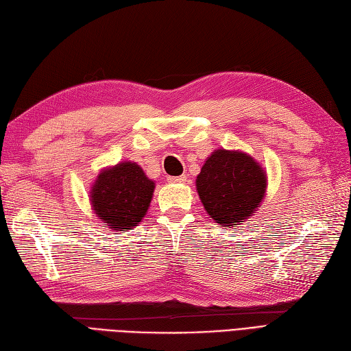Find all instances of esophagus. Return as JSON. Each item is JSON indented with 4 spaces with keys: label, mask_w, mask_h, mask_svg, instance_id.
Masks as SVG:
<instances>
[{
    "label": "esophagus",
    "mask_w": 351,
    "mask_h": 351,
    "mask_svg": "<svg viewBox=\"0 0 351 351\" xmlns=\"http://www.w3.org/2000/svg\"><path fill=\"white\" fill-rule=\"evenodd\" d=\"M186 180H188V178H186V176L168 177V182H169V183H176V184H183V183H186Z\"/></svg>",
    "instance_id": "obj_1"
}]
</instances>
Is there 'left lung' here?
<instances>
[{"mask_svg":"<svg viewBox=\"0 0 351 351\" xmlns=\"http://www.w3.org/2000/svg\"><path fill=\"white\" fill-rule=\"evenodd\" d=\"M195 186L208 216L231 228L260 208L267 192V174L251 154L217 149L206 159Z\"/></svg>","mask_w":351,"mask_h":351,"instance_id":"left-lung-1","label":"left lung"}]
</instances>
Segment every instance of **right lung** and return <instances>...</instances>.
I'll list each match as a JSON object with an SVG mask.
<instances>
[{
	"instance_id": "add662e5",
	"label": "right lung",
	"mask_w": 351,
	"mask_h": 351,
	"mask_svg": "<svg viewBox=\"0 0 351 351\" xmlns=\"http://www.w3.org/2000/svg\"><path fill=\"white\" fill-rule=\"evenodd\" d=\"M154 188V180L136 162L123 160L99 171L90 188V204L108 230L128 231L144 219Z\"/></svg>"
}]
</instances>
